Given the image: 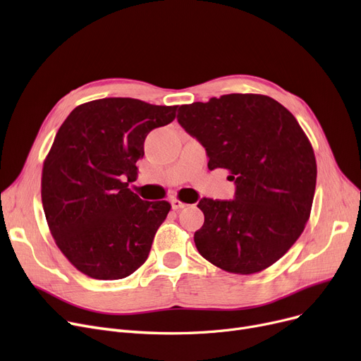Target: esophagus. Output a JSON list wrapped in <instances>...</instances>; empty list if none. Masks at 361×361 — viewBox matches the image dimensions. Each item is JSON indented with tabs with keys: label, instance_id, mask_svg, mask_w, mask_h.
<instances>
[{
	"label": "esophagus",
	"instance_id": "obj_1",
	"mask_svg": "<svg viewBox=\"0 0 361 361\" xmlns=\"http://www.w3.org/2000/svg\"><path fill=\"white\" fill-rule=\"evenodd\" d=\"M186 205H188L186 202H183V201L178 200V198L171 200V209H173V210H180V209H185Z\"/></svg>",
	"mask_w": 361,
	"mask_h": 361
}]
</instances>
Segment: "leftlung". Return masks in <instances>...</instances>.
I'll return each mask as SVG.
<instances>
[{
  "mask_svg": "<svg viewBox=\"0 0 361 361\" xmlns=\"http://www.w3.org/2000/svg\"><path fill=\"white\" fill-rule=\"evenodd\" d=\"M178 122L205 147L209 169H226L235 200L202 198L198 252L221 270L259 273L295 244L310 217L317 166L288 109L260 94H229L179 107Z\"/></svg>",
  "mask_w": 361,
  "mask_h": 361,
  "instance_id": "left-lung-1",
  "label": "left lung"
}]
</instances>
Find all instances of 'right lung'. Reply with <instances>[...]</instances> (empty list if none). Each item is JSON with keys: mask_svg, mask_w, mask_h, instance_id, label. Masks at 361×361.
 Masks as SVG:
<instances>
[{"mask_svg": "<svg viewBox=\"0 0 361 361\" xmlns=\"http://www.w3.org/2000/svg\"><path fill=\"white\" fill-rule=\"evenodd\" d=\"M176 110L101 98L60 126L42 166V207L57 247L87 276L123 279L145 263L171 205L144 201L128 185L138 178L147 135L173 122Z\"/></svg>", "mask_w": 361, "mask_h": 361, "instance_id": "add662e5", "label": "right lung"}]
</instances>
